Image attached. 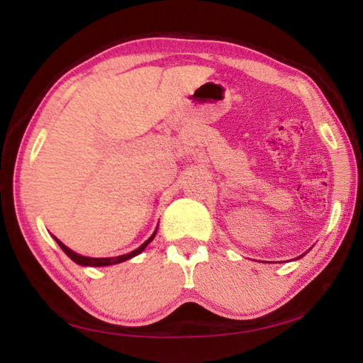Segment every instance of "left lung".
I'll list each match as a JSON object with an SVG mask.
<instances>
[{"instance_id": "obj_1", "label": "left lung", "mask_w": 363, "mask_h": 363, "mask_svg": "<svg viewBox=\"0 0 363 363\" xmlns=\"http://www.w3.org/2000/svg\"><path fill=\"white\" fill-rule=\"evenodd\" d=\"M304 255H306V253H304ZM304 255H301V256H299V257H303V256H304Z\"/></svg>"}]
</instances>
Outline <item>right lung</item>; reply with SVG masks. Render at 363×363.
<instances>
[{
	"mask_svg": "<svg viewBox=\"0 0 363 363\" xmlns=\"http://www.w3.org/2000/svg\"><path fill=\"white\" fill-rule=\"evenodd\" d=\"M157 230H158V227L155 229V232H153L152 235L149 237V240H145L143 245H140L139 248L131 251V253H126V255H121V256H113V257H89V256L78 255V253H75V251H72L69 247H65V245H64L62 242H60L57 237L52 235V238L57 242L59 247L62 248L64 253H65L67 256H69L73 262H77L78 266H84V267H106V266H113V264L125 262V261H128V259H131V257H134V256H138V255L143 253V251L147 248V245H149V243L153 240V237L157 235Z\"/></svg>",
	"mask_w": 363,
	"mask_h": 363,
	"instance_id": "obj_1",
	"label": "right lung"
}]
</instances>
